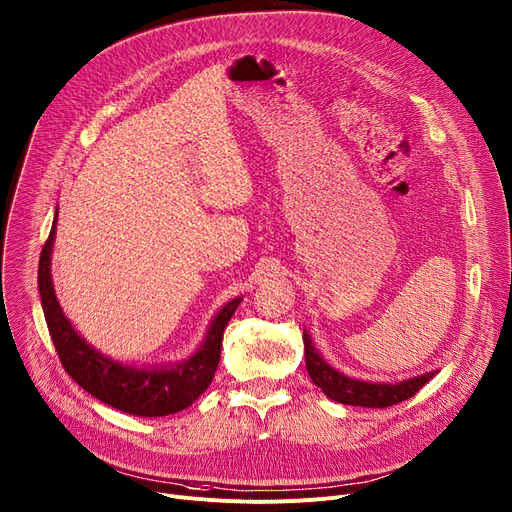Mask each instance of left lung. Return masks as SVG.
I'll return each mask as SVG.
<instances>
[{
	"mask_svg": "<svg viewBox=\"0 0 512 512\" xmlns=\"http://www.w3.org/2000/svg\"><path fill=\"white\" fill-rule=\"evenodd\" d=\"M304 342V364L309 370V377L313 383L333 401L344 405H358V407H389L399 401L414 397L432 377H436L438 370H430L412 379H403L399 383H370L362 379L348 377V374L339 372L319 354L315 348L309 331H302Z\"/></svg>",
	"mask_w": 512,
	"mask_h": 512,
	"instance_id": "left-lung-1",
	"label": "left lung"
}]
</instances>
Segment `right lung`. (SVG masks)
Returning <instances> with one entry per match:
<instances>
[{"label": "right lung", "mask_w": 512, "mask_h": 512, "mask_svg": "<svg viewBox=\"0 0 512 512\" xmlns=\"http://www.w3.org/2000/svg\"><path fill=\"white\" fill-rule=\"evenodd\" d=\"M57 210L39 259V292L45 321L63 368L84 391L125 414L160 418L185 410L210 387L220 362L224 327L243 296H236L222 306L212 319L203 342L187 360L142 368L119 362L90 346L59 306L51 278Z\"/></svg>", "instance_id": "1"}]
</instances>
